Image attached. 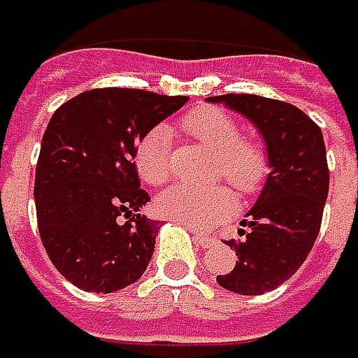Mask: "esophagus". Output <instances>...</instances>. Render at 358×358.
<instances>
[{"mask_svg": "<svg viewBox=\"0 0 358 358\" xmlns=\"http://www.w3.org/2000/svg\"><path fill=\"white\" fill-rule=\"evenodd\" d=\"M189 229L193 231V238H195V241H197L201 248H211V245H215V243H217V240H215V238H211V236H207V234L197 231L195 227H189Z\"/></svg>", "mask_w": 358, "mask_h": 358, "instance_id": "esophagus-1", "label": "esophagus"}]
</instances>
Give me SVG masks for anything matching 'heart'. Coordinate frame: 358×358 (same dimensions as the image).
Wrapping results in <instances>:
<instances>
[{"instance_id": "b5f03b06", "label": "heart", "mask_w": 358, "mask_h": 358, "mask_svg": "<svg viewBox=\"0 0 358 358\" xmlns=\"http://www.w3.org/2000/svg\"><path fill=\"white\" fill-rule=\"evenodd\" d=\"M181 129L213 152L211 179H222L240 193H254L268 175V155L256 138L241 136L236 118L215 106H199L181 120ZM134 167L149 185H163L171 175V133L155 127L134 145ZM161 215L191 227H211L234 209L224 185H173L157 197Z\"/></svg>"}]
</instances>
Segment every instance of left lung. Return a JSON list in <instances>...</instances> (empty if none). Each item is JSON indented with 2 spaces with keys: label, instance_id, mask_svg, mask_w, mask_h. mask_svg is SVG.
<instances>
[{
  "label": "left lung",
  "instance_id": "left-lung-1",
  "mask_svg": "<svg viewBox=\"0 0 358 358\" xmlns=\"http://www.w3.org/2000/svg\"><path fill=\"white\" fill-rule=\"evenodd\" d=\"M207 100L243 115L266 143V183L241 220V240L225 241L236 250V268L217 276V284L236 294H264L294 276L320 231L329 197L324 138L313 118L282 100L256 94Z\"/></svg>",
  "mask_w": 358,
  "mask_h": 358
}]
</instances>
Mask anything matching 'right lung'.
<instances>
[{"label": "right lung", "instance_id": "obj_1", "mask_svg": "<svg viewBox=\"0 0 358 358\" xmlns=\"http://www.w3.org/2000/svg\"><path fill=\"white\" fill-rule=\"evenodd\" d=\"M187 100L96 88L50 118L34 183L38 229L52 264L76 288L110 294L145 274L161 224L138 213L151 197L141 189L134 145Z\"/></svg>", "mask_w": 358, "mask_h": 358}]
</instances>
